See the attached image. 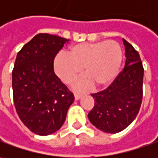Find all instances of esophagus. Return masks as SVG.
I'll list each match as a JSON object with an SVG mask.
<instances>
[{
    "instance_id": "obj_1",
    "label": "esophagus",
    "mask_w": 158,
    "mask_h": 158,
    "mask_svg": "<svg viewBox=\"0 0 158 158\" xmlns=\"http://www.w3.org/2000/svg\"><path fill=\"white\" fill-rule=\"evenodd\" d=\"M81 98H82V95L75 94V99H76V100H79Z\"/></svg>"
}]
</instances>
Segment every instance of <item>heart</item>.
Returning <instances> with one entry per match:
<instances>
[{"mask_svg":"<svg viewBox=\"0 0 158 158\" xmlns=\"http://www.w3.org/2000/svg\"><path fill=\"white\" fill-rule=\"evenodd\" d=\"M123 58V49L115 40L81 43L71 46L69 55L59 52L53 60V69L64 83L72 84L83 69L86 76L75 82L76 90H87L94 84L105 88L117 77Z\"/></svg>","mask_w":158,"mask_h":158,"instance_id":"1","label":"heart"}]
</instances>
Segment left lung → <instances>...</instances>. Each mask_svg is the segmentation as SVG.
Instances as JSON below:
<instances>
[{"label":"left lung","mask_w":158,"mask_h":158,"mask_svg":"<svg viewBox=\"0 0 158 158\" xmlns=\"http://www.w3.org/2000/svg\"><path fill=\"white\" fill-rule=\"evenodd\" d=\"M123 43L125 68L106 89L91 94L96 102L88 114L91 124L110 134L124 130L134 121L143 100V62L133 46L124 39Z\"/></svg>","instance_id":"obj_1"}]
</instances>
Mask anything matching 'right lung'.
<instances>
[{
  "label": "right lung",
  "instance_id": "1",
  "mask_svg": "<svg viewBox=\"0 0 158 158\" xmlns=\"http://www.w3.org/2000/svg\"><path fill=\"white\" fill-rule=\"evenodd\" d=\"M69 40L40 33L18 52L12 72L15 110L34 134L48 135L63 125L74 95L53 71V60Z\"/></svg>",
  "mask_w": 158,
  "mask_h": 158
}]
</instances>
